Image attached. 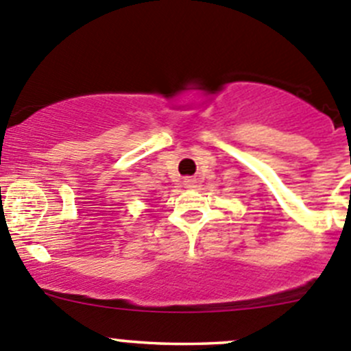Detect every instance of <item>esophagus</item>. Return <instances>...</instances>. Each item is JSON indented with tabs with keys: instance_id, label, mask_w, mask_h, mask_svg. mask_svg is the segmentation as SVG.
Wrapping results in <instances>:
<instances>
[{
	"instance_id": "obj_1",
	"label": "esophagus",
	"mask_w": 351,
	"mask_h": 351,
	"mask_svg": "<svg viewBox=\"0 0 351 351\" xmlns=\"http://www.w3.org/2000/svg\"><path fill=\"white\" fill-rule=\"evenodd\" d=\"M183 183H185L186 189H192V186H195V178H185Z\"/></svg>"
}]
</instances>
